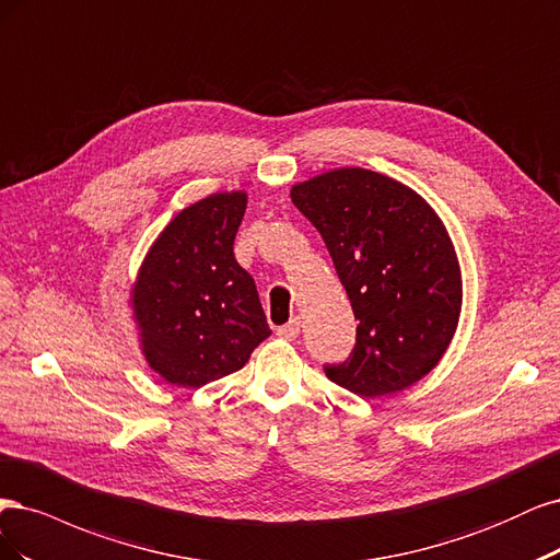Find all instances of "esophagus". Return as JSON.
Masks as SVG:
<instances>
[{"label":"esophagus","instance_id":"34e87169","mask_svg":"<svg viewBox=\"0 0 560 560\" xmlns=\"http://www.w3.org/2000/svg\"><path fill=\"white\" fill-rule=\"evenodd\" d=\"M300 318H291L285 323V326H281V328H277V335L281 337V339H295L298 335H300Z\"/></svg>","mask_w":560,"mask_h":560}]
</instances>
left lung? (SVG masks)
Segmentation results:
<instances>
[{
	"label": "left lung",
	"instance_id": "obj_1",
	"mask_svg": "<svg viewBox=\"0 0 560 560\" xmlns=\"http://www.w3.org/2000/svg\"><path fill=\"white\" fill-rule=\"evenodd\" d=\"M326 242L358 318L355 347L330 382L360 398L417 384L451 345L463 285L454 244L419 192L360 167L318 174L291 190Z\"/></svg>",
	"mask_w": 560,
	"mask_h": 560
}]
</instances>
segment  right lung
<instances>
[{
	"instance_id": "obj_1",
	"label": "right lung",
	"mask_w": 560,
	"mask_h": 560,
	"mask_svg": "<svg viewBox=\"0 0 560 560\" xmlns=\"http://www.w3.org/2000/svg\"><path fill=\"white\" fill-rule=\"evenodd\" d=\"M246 192H213L178 211L149 248L132 288L141 351L153 372L200 388L246 365L267 326L256 283L234 260Z\"/></svg>"
}]
</instances>
